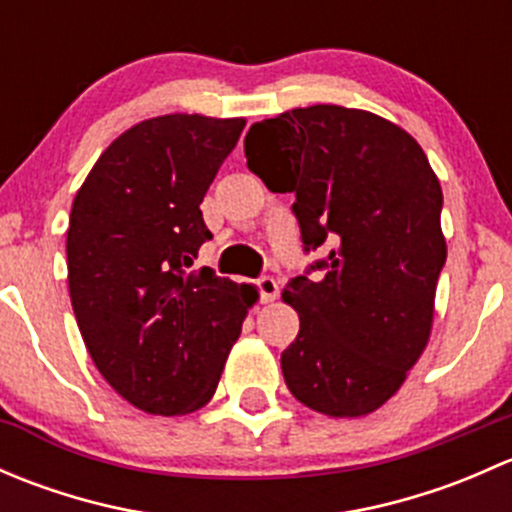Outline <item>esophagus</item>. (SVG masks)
Here are the masks:
<instances>
[{
	"instance_id": "34e87169",
	"label": "esophagus",
	"mask_w": 512,
	"mask_h": 512,
	"mask_svg": "<svg viewBox=\"0 0 512 512\" xmlns=\"http://www.w3.org/2000/svg\"><path fill=\"white\" fill-rule=\"evenodd\" d=\"M255 285H257V289H260L262 302H275L277 294H280V285H277L275 277H260Z\"/></svg>"
}]
</instances>
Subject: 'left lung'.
I'll use <instances>...</instances> for the list:
<instances>
[{
  "label": "left lung",
  "instance_id": "left-lung-1",
  "mask_svg": "<svg viewBox=\"0 0 512 512\" xmlns=\"http://www.w3.org/2000/svg\"><path fill=\"white\" fill-rule=\"evenodd\" d=\"M247 168L294 193L304 250L329 247L282 299L299 334L282 352L297 401L332 418L384 406L426 349L446 237L443 193L416 138L361 108L317 103L252 123Z\"/></svg>",
  "mask_w": 512,
  "mask_h": 512
}]
</instances>
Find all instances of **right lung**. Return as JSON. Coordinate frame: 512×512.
<instances>
[{
    "mask_svg": "<svg viewBox=\"0 0 512 512\" xmlns=\"http://www.w3.org/2000/svg\"><path fill=\"white\" fill-rule=\"evenodd\" d=\"M245 118L168 113L96 160L71 205L69 294L103 379L136 409L183 416L218 389L252 285L190 270L210 240L200 203Z\"/></svg>",
    "mask_w": 512,
    "mask_h": 512,
    "instance_id": "add662e5",
    "label": "right lung"
}]
</instances>
